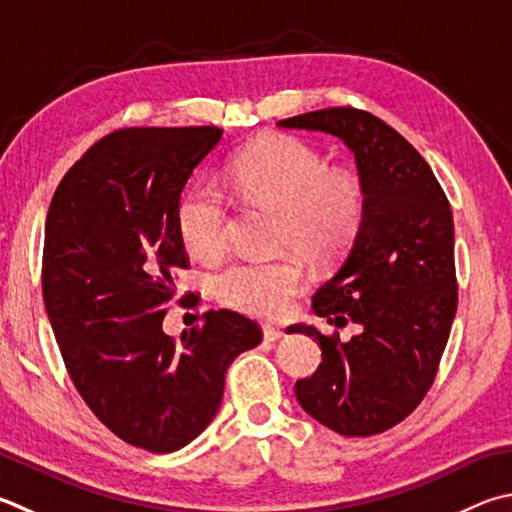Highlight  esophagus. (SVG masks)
Returning a JSON list of instances; mask_svg holds the SVG:
<instances>
[{"instance_id":"34e87169","label":"esophagus","mask_w":512,"mask_h":512,"mask_svg":"<svg viewBox=\"0 0 512 512\" xmlns=\"http://www.w3.org/2000/svg\"><path fill=\"white\" fill-rule=\"evenodd\" d=\"M282 336H284V331L280 327H271V324H264V340L277 342Z\"/></svg>"}]
</instances>
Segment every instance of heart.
I'll return each mask as SVG.
<instances>
[{"mask_svg": "<svg viewBox=\"0 0 512 512\" xmlns=\"http://www.w3.org/2000/svg\"><path fill=\"white\" fill-rule=\"evenodd\" d=\"M228 179L239 197L280 212V248L295 250L315 268L347 253L365 217V190L356 176L331 172L329 161L300 138H273L244 152ZM179 232L185 248L201 259L226 248L228 203L215 185H197L185 194ZM302 282V268L291 257L239 259L212 275V291L230 309L277 318Z\"/></svg>", "mask_w": 512, "mask_h": 512, "instance_id": "obj_1", "label": "heart"}]
</instances>
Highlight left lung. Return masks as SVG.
<instances>
[{"instance_id": "left-lung-1", "label": "left lung", "mask_w": 512, "mask_h": 512, "mask_svg": "<svg viewBox=\"0 0 512 512\" xmlns=\"http://www.w3.org/2000/svg\"><path fill=\"white\" fill-rule=\"evenodd\" d=\"M338 136L356 156L365 217L336 275L313 295V311L342 342L293 324L320 342L322 362L295 383L306 414L342 436L380 434L410 416L434 383L457 313L454 221L432 167L374 114L353 107L309 111L277 123Z\"/></svg>"}]
</instances>
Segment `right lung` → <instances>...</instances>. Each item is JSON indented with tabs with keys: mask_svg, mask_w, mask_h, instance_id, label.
I'll list each match as a JSON object with an SVG mask.
<instances>
[{
	"mask_svg": "<svg viewBox=\"0 0 512 512\" xmlns=\"http://www.w3.org/2000/svg\"><path fill=\"white\" fill-rule=\"evenodd\" d=\"M219 127H129L64 174L44 228L42 295L64 367L118 439L147 452L188 445L215 418L230 362L262 342L255 320L219 309L170 338L185 183Z\"/></svg>",
	"mask_w": 512,
	"mask_h": 512,
	"instance_id": "obj_1",
	"label": "right lung"
}]
</instances>
